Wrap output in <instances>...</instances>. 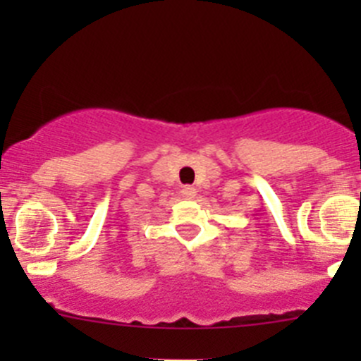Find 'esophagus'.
I'll list each match as a JSON object with an SVG mask.
<instances>
[{
    "instance_id": "obj_1",
    "label": "esophagus",
    "mask_w": 361,
    "mask_h": 361,
    "mask_svg": "<svg viewBox=\"0 0 361 361\" xmlns=\"http://www.w3.org/2000/svg\"><path fill=\"white\" fill-rule=\"evenodd\" d=\"M181 194H183V197H187V199H194L197 192H195V188L190 187V185H185V187L181 188Z\"/></svg>"
}]
</instances>
